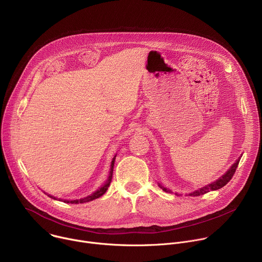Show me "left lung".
Listing matches in <instances>:
<instances>
[{"instance_id": "1", "label": "left lung", "mask_w": 262, "mask_h": 262, "mask_svg": "<svg viewBox=\"0 0 262 262\" xmlns=\"http://www.w3.org/2000/svg\"><path fill=\"white\" fill-rule=\"evenodd\" d=\"M239 160H241V159L238 158V159L232 164V166L227 170V172H226L225 174H223L220 179H218L217 181H215V182H213V183H211V184H208V185H206V186H204V187L199 188L198 190H195V191L189 193V195H190V196H199V195H203V194H205V193H207V192H210V191H215V190H218V189L224 187V186L232 179V177H233V174H234V172H235V170H236V168H237V165H238ZM159 187H160L163 191H165V192H167V193H172V191H171L170 189L164 187L162 184H159ZM176 194H177V193H176ZM177 195H178V194H177Z\"/></svg>"}]
</instances>
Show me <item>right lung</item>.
<instances>
[{"label": "right lung", "mask_w": 262, "mask_h": 262, "mask_svg": "<svg viewBox=\"0 0 262 262\" xmlns=\"http://www.w3.org/2000/svg\"><path fill=\"white\" fill-rule=\"evenodd\" d=\"M116 157H117V155L114 157V159H113V161H112L111 171H110V174H108V178H107V181L105 182V184H104L102 187H100V188H99L97 191H95L93 194H91V195H89V196H86V197H84V198L76 199V200H64V202H67V203H83V202H89V201H92V200H94V199H96V198L101 197L104 193H105V192L107 191V189H108V187H110V185H111V183H112V180H113V172H114V165H115V161H116ZM48 196L51 197V198H55V199H56V197H52V196H50V195H48Z\"/></svg>", "instance_id": "add662e5"}]
</instances>
